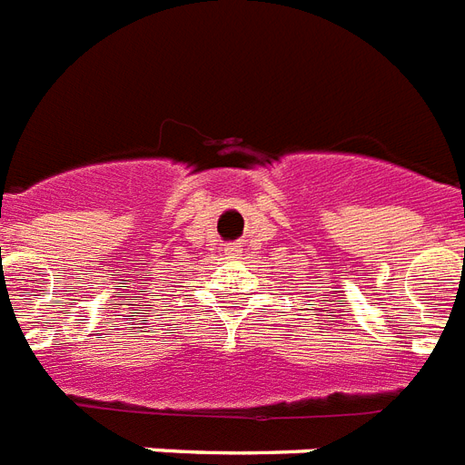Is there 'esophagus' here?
Wrapping results in <instances>:
<instances>
[{"instance_id": "1", "label": "esophagus", "mask_w": 465, "mask_h": 465, "mask_svg": "<svg viewBox=\"0 0 465 465\" xmlns=\"http://www.w3.org/2000/svg\"><path fill=\"white\" fill-rule=\"evenodd\" d=\"M226 251H229V253H239V246H229V248H226Z\"/></svg>"}]
</instances>
